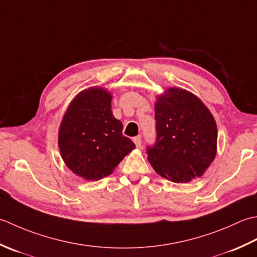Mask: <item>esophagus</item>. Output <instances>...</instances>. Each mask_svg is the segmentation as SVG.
Instances as JSON below:
<instances>
[{"mask_svg": "<svg viewBox=\"0 0 257 257\" xmlns=\"http://www.w3.org/2000/svg\"><path fill=\"white\" fill-rule=\"evenodd\" d=\"M133 142L135 143V145H136V148H141V146H142V139H141V136L139 135V136H135V138L133 139Z\"/></svg>", "mask_w": 257, "mask_h": 257, "instance_id": "esophagus-1", "label": "esophagus"}]
</instances>
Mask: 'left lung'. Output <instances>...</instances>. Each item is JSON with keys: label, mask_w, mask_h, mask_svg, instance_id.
Instances as JSON below:
<instances>
[{"label": "left lung", "mask_w": 257, "mask_h": 257, "mask_svg": "<svg viewBox=\"0 0 257 257\" xmlns=\"http://www.w3.org/2000/svg\"><path fill=\"white\" fill-rule=\"evenodd\" d=\"M156 142L148 146L155 172L175 183L200 177L215 159L217 127L209 109L194 94L167 88L156 99Z\"/></svg>", "instance_id": "obj_1"}]
</instances>
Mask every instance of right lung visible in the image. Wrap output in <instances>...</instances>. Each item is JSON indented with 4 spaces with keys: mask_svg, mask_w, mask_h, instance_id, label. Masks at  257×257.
I'll return each instance as SVG.
<instances>
[{
    "mask_svg": "<svg viewBox=\"0 0 257 257\" xmlns=\"http://www.w3.org/2000/svg\"><path fill=\"white\" fill-rule=\"evenodd\" d=\"M112 94L90 87L73 98L59 131V148L66 166L82 179L97 181L111 174L135 144L113 116Z\"/></svg>",
    "mask_w": 257,
    "mask_h": 257,
    "instance_id": "right-lung-1",
    "label": "right lung"
}]
</instances>
